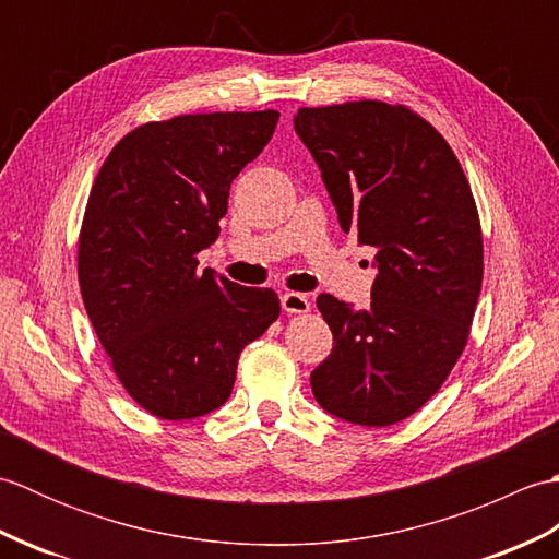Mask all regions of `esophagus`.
Wrapping results in <instances>:
<instances>
[{
  "instance_id": "obj_1",
  "label": "esophagus",
  "mask_w": 559,
  "mask_h": 559,
  "mask_svg": "<svg viewBox=\"0 0 559 559\" xmlns=\"http://www.w3.org/2000/svg\"><path fill=\"white\" fill-rule=\"evenodd\" d=\"M281 307H283V312H288V314H305V312H310V298L302 293H286V295H281Z\"/></svg>"
}]
</instances>
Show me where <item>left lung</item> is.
Returning a JSON list of instances; mask_svg holds the SVG:
<instances>
[{"instance_id": "left-lung-1", "label": "left lung", "mask_w": 559, "mask_h": 559, "mask_svg": "<svg viewBox=\"0 0 559 559\" xmlns=\"http://www.w3.org/2000/svg\"><path fill=\"white\" fill-rule=\"evenodd\" d=\"M293 122L341 230L377 249L370 307L317 298L334 348L312 394L346 423L394 425L437 394L468 341L483 283L471 185L444 136L403 105L300 108Z\"/></svg>"}]
</instances>
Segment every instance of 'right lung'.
Returning a JSON list of instances; mask_svg holds the SVG:
<instances>
[{
	"instance_id": "obj_1",
	"label": "right lung",
	"mask_w": 559,
	"mask_h": 559,
	"mask_svg": "<svg viewBox=\"0 0 559 559\" xmlns=\"http://www.w3.org/2000/svg\"><path fill=\"white\" fill-rule=\"evenodd\" d=\"M278 112H209L148 122L117 144L91 189L79 286L112 370L141 408L192 420L228 401L240 353L276 322L278 295L199 271L230 185Z\"/></svg>"
}]
</instances>
